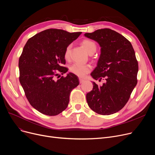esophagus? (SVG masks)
Returning <instances> with one entry per match:
<instances>
[{
	"instance_id": "1",
	"label": "esophagus",
	"mask_w": 155,
	"mask_h": 155,
	"mask_svg": "<svg viewBox=\"0 0 155 155\" xmlns=\"http://www.w3.org/2000/svg\"><path fill=\"white\" fill-rule=\"evenodd\" d=\"M79 81H80V84H82V83H83L84 81H85V80L84 79H83V78H79Z\"/></svg>"
}]
</instances>
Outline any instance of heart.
Returning <instances> with one entry per match:
<instances>
[{
    "mask_svg": "<svg viewBox=\"0 0 155 155\" xmlns=\"http://www.w3.org/2000/svg\"><path fill=\"white\" fill-rule=\"evenodd\" d=\"M82 47L84 48V50L89 54H94L97 50V45L95 42L90 39H84L82 43H81ZM70 49L71 46H68L66 50L64 51V58L65 60H68L70 56ZM69 70L71 73H73L80 77H84L87 73L90 72L91 70V67L90 65L88 64H81L78 63L72 64L69 68Z\"/></svg>",
    "mask_w": 155,
    "mask_h": 155,
    "instance_id": "heart-1",
    "label": "heart"
}]
</instances>
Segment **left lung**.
Listing matches in <instances>:
<instances>
[{"instance_id": "1", "label": "left lung", "mask_w": 155, "mask_h": 155, "mask_svg": "<svg viewBox=\"0 0 155 155\" xmlns=\"http://www.w3.org/2000/svg\"><path fill=\"white\" fill-rule=\"evenodd\" d=\"M84 35L101 48L97 67L91 75L95 80H105L100 87L93 82L92 91L86 95L87 104L99 114H112L124 107L137 84L138 63L134 50L125 37L110 29Z\"/></svg>"}]
</instances>
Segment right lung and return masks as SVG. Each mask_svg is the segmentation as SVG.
Masks as SVG:
<instances>
[{"instance_id":"obj_1","label":"right lung","mask_w":155,"mask_h":155,"mask_svg":"<svg viewBox=\"0 0 155 155\" xmlns=\"http://www.w3.org/2000/svg\"><path fill=\"white\" fill-rule=\"evenodd\" d=\"M81 34L48 29L29 38L23 48L19 60V82L30 104L43 114L56 116L66 109L70 92L79 84L72 73L58 80L55 77L67 72L63 67L64 51Z\"/></svg>"}]
</instances>
